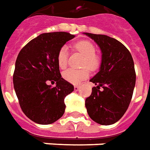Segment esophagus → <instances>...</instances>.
<instances>
[{"instance_id": "1", "label": "esophagus", "mask_w": 150, "mask_h": 150, "mask_svg": "<svg viewBox=\"0 0 150 150\" xmlns=\"http://www.w3.org/2000/svg\"><path fill=\"white\" fill-rule=\"evenodd\" d=\"M79 89H80V86H74V90H75L76 91H78Z\"/></svg>"}]
</instances>
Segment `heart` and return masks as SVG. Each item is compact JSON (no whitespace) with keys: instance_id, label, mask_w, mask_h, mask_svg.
Here are the masks:
<instances>
[{"instance_id":"b5f03b06","label":"heart","mask_w":150,"mask_h":150,"mask_svg":"<svg viewBox=\"0 0 150 150\" xmlns=\"http://www.w3.org/2000/svg\"><path fill=\"white\" fill-rule=\"evenodd\" d=\"M73 47L75 50L83 55V59L81 62L82 67H87L91 70H96L99 67L100 60V58L96 54V47L91 42L86 40L79 41L74 43ZM68 56V49L66 46H63L58 51L56 57L58 65L60 69H64L67 67ZM62 76L67 81L77 85L88 77L89 70L86 68L81 69H69L65 70Z\"/></svg>"}]
</instances>
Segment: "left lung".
<instances>
[{
	"label": "left lung",
	"instance_id": "obj_1",
	"mask_svg": "<svg viewBox=\"0 0 150 150\" xmlns=\"http://www.w3.org/2000/svg\"><path fill=\"white\" fill-rule=\"evenodd\" d=\"M83 34L94 40L102 54L99 72L90 80L96 86L86 99V108L96 122L112 125L124 115L132 100L136 85L134 61L127 47L116 39L100 34Z\"/></svg>",
	"mask_w": 150,
	"mask_h": 150
}]
</instances>
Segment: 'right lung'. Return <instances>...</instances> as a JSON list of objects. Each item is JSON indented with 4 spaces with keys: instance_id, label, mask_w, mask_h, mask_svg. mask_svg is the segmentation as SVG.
<instances>
[{
    "instance_id": "add662e5",
    "label": "right lung",
    "mask_w": 150,
    "mask_h": 150,
    "mask_svg": "<svg viewBox=\"0 0 150 150\" xmlns=\"http://www.w3.org/2000/svg\"><path fill=\"white\" fill-rule=\"evenodd\" d=\"M73 38L65 32L42 33L18 53L13 76L14 91L23 112L36 123L51 124L64 113V98L74 87L61 77L56 57ZM50 81L57 86L47 85Z\"/></svg>"
}]
</instances>
